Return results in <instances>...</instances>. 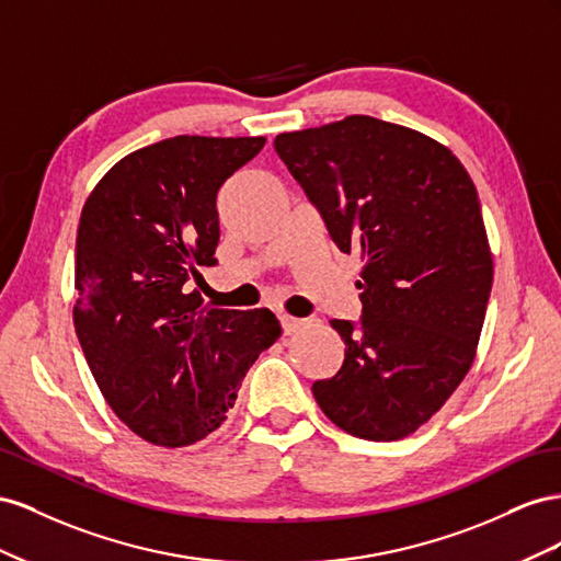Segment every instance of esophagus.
Here are the masks:
<instances>
[{"mask_svg": "<svg viewBox=\"0 0 561 561\" xmlns=\"http://www.w3.org/2000/svg\"><path fill=\"white\" fill-rule=\"evenodd\" d=\"M282 331L284 333H294L298 331L302 324H306V319H298V317H291V314H282Z\"/></svg>", "mask_w": 561, "mask_h": 561, "instance_id": "1", "label": "esophagus"}]
</instances>
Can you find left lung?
I'll use <instances>...</instances> for the list:
<instances>
[{
	"mask_svg": "<svg viewBox=\"0 0 561 561\" xmlns=\"http://www.w3.org/2000/svg\"><path fill=\"white\" fill-rule=\"evenodd\" d=\"M275 152L333 244L359 251V322L319 409L350 435L392 442L419 430L466 378L482 333L493 263L474 183L419 131L355 115L279 134Z\"/></svg>",
	"mask_w": 561,
	"mask_h": 561,
	"instance_id": "8db88e82",
	"label": "left lung"
}]
</instances>
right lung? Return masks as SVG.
Here are the masks:
<instances>
[{"label": "right lung", "mask_w": 561, "mask_h": 561, "mask_svg": "<svg viewBox=\"0 0 561 561\" xmlns=\"http://www.w3.org/2000/svg\"><path fill=\"white\" fill-rule=\"evenodd\" d=\"M265 138L175 136L126 154L89 195L77 230L75 331L110 409L138 437L187 446L228 419L270 310H216L187 291L216 265L220 185Z\"/></svg>", "instance_id": "1"}]
</instances>
